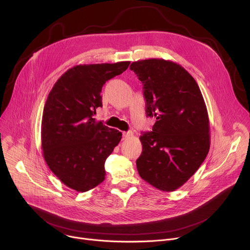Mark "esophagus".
Here are the masks:
<instances>
[{"mask_svg": "<svg viewBox=\"0 0 250 250\" xmlns=\"http://www.w3.org/2000/svg\"><path fill=\"white\" fill-rule=\"evenodd\" d=\"M132 135V132H130V131H124L123 132V138L124 139H127L129 136H131Z\"/></svg>", "mask_w": 250, "mask_h": 250, "instance_id": "34e87169", "label": "esophagus"}]
</instances>
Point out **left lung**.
Here are the masks:
<instances>
[{
    "label": "left lung",
    "instance_id": "1",
    "mask_svg": "<svg viewBox=\"0 0 250 250\" xmlns=\"http://www.w3.org/2000/svg\"><path fill=\"white\" fill-rule=\"evenodd\" d=\"M144 85L146 114L156 118L152 131L139 136V176L156 189L183 186L209 149V121L201 90L188 71L170 60L150 58L130 64Z\"/></svg>",
    "mask_w": 250,
    "mask_h": 250
}]
</instances>
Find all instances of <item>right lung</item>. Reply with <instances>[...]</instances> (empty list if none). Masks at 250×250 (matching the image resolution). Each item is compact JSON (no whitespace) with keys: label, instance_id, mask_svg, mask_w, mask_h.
<instances>
[{"label":"right lung","instance_id":"right-lung-1","mask_svg":"<svg viewBox=\"0 0 250 250\" xmlns=\"http://www.w3.org/2000/svg\"><path fill=\"white\" fill-rule=\"evenodd\" d=\"M129 61L82 64L68 69L48 94L42 121V148L49 169L68 188L89 191L104 180L105 159L123 133L96 121L104 84Z\"/></svg>","mask_w":250,"mask_h":250}]
</instances>
